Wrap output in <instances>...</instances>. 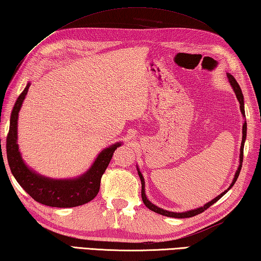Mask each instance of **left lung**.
<instances>
[{
	"label": "left lung",
	"instance_id": "left-lung-1",
	"mask_svg": "<svg viewBox=\"0 0 261 261\" xmlns=\"http://www.w3.org/2000/svg\"><path fill=\"white\" fill-rule=\"evenodd\" d=\"M227 77H228V81L230 83L231 87H233V90L234 92L236 94V98H238V100L240 102V110H241V113H242L243 117H245V112H244V100H243V93H242V90H241L239 83L236 82V80L234 79L233 75H230L229 73H227ZM245 138H246V121H244L243 123V129H242V144H241V150H240V165L238 170H236V173L234 176V179L233 181H231L230 186L228 187V189H226L225 192H222L220 195H218L216 198H213L212 201L207 202L206 204H204L201 207H197V209H194V210H191V211H186V212H172V211H167V210H163L161 209V207L156 206L155 204H153V203L148 201V198L146 197V194H145V180H144V177L143 174H141V172L139 171V169L137 168V170H138V174H139V178L141 180V198H143V202L144 204L148 207L149 210L154 211L156 213H159V215H162V216H165V217H172V218H189V217H194L196 215H200V213H202L203 211H205L207 207H210L212 204H215V203L219 200V198H221L222 196L225 195V194L229 191V189L234 186V184L236 182V180H238L239 178V174L241 172V168H242V162H243V149H244V141H245Z\"/></svg>",
	"mask_w": 261,
	"mask_h": 261
}]
</instances>
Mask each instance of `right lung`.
<instances>
[{
    "instance_id": "obj_1",
    "label": "right lung",
    "mask_w": 261,
    "mask_h": 261,
    "mask_svg": "<svg viewBox=\"0 0 261 261\" xmlns=\"http://www.w3.org/2000/svg\"><path fill=\"white\" fill-rule=\"evenodd\" d=\"M30 85L31 83L26 85L13 106L7 136V158L13 177L23 191L41 204L55 207H73L85 204L97 196L102 174L110 164L115 149L122 143H116L100 151L91 168L77 178L50 179L33 171L23 162L17 144L18 114Z\"/></svg>"
}]
</instances>
